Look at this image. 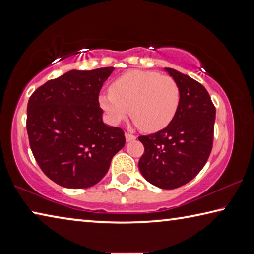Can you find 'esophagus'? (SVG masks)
<instances>
[{
	"label": "esophagus",
	"mask_w": 254,
	"mask_h": 254,
	"mask_svg": "<svg viewBox=\"0 0 254 254\" xmlns=\"http://www.w3.org/2000/svg\"><path fill=\"white\" fill-rule=\"evenodd\" d=\"M136 136L134 134H131V133H126V140L127 142H130V141L135 140Z\"/></svg>",
	"instance_id": "1"
}]
</instances>
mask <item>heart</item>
Returning <instances> with one entry per match:
<instances>
[{
	"label": "heart",
	"instance_id": "1",
	"mask_svg": "<svg viewBox=\"0 0 254 254\" xmlns=\"http://www.w3.org/2000/svg\"><path fill=\"white\" fill-rule=\"evenodd\" d=\"M179 102L180 89L173 77L144 70L126 72L113 81L111 92L98 96V103L111 123L122 122L130 112L133 123L147 132L168 126Z\"/></svg>",
	"mask_w": 254,
	"mask_h": 254
}]
</instances>
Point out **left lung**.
I'll return each instance as SVG.
<instances>
[{
    "mask_svg": "<svg viewBox=\"0 0 254 254\" xmlns=\"http://www.w3.org/2000/svg\"><path fill=\"white\" fill-rule=\"evenodd\" d=\"M165 70L177 81L180 102L168 126L141 135L144 147L139 169L150 184L175 189L190 182L203 169L212 151L216 110L203 85L173 68Z\"/></svg>",
    "mask_w": 254,
    "mask_h": 254,
    "instance_id": "8db88e82",
    "label": "left lung"
}]
</instances>
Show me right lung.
<instances>
[{
	"label": "right lung",
	"instance_id": "right-lung-1",
	"mask_svg": "<svg viewBox=\"0 0 254 254\" xmlns=\"http://www.w3.org/2000/svg\"><path fill=\"white\" fill-rule=\"evenodd\" d=\"M113 70H70L48 80L29 98L30 148L44 174L60 186H94L124 147L123 130L103 123L98 103L102 86Z\"/></svg>",
	"mask_w": 254,
	"mask_h": 254
}]
</instances>
